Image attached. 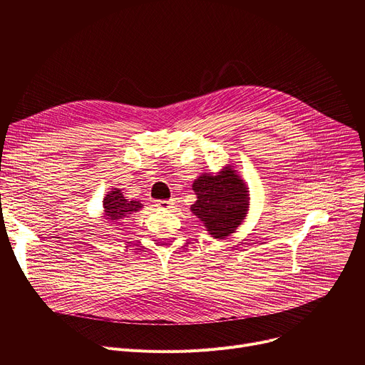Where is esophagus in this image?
<instances>
[{
  "label": "esophagus",
  "mask_w": 365,
  "mask_h": 365,
  "mask_svg": "<svg viewBox=\"0 0 365 365\" xmlns=\"http://www.w3.org/2000/svg\"><path fill=\"white\" fill-rule=\"evenodd\" d=\"M155 205L162 207V210H169V207H172L173 202H170V200H158V202H155Z\"/></svg>",
  "instance_id": "1"
}]
</instances>
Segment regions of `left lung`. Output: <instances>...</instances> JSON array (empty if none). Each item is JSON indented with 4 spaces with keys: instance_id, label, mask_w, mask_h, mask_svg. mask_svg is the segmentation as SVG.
Instances as JSON below:
<instances>
[{
    "instance_id": "left-lung-1",
    "label": "left lung",
    "mask_w": 365,
    "mask_h": 365,
    "mask_svg": "<svg viewBox=\"0 0 365 365\" xmlns=\"http://www.w3.org/2000/svg\"><path fill=\"white\" fill-rule=\"evenodd\" d=\"M192 189L196 202L190 211L214 238H227L245 220L250 205L248 187L234 166L228 165L217 175H200Z\"/></svg>"
}]
</instances>
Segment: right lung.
Wrapping results in <instances>:
<instances>
[{
  "instance_id": "1",
  "label": "right lung",
  "mask_w": 365,
  "mask_h": 365,
  "mask_svg": "<svg viewBox=\"0 0 365 365\" xmlns=\"http://www.w3.org/2000/svg\"><path fill=\"white\" fill-rule=\"evenodd\" d=\"M103 220L110 222H118L131 214L140 211L143 205L138 200H128L124 197L123 192L118 187L110 190L102 202Z\"/></svg>"
}]
</instances>
